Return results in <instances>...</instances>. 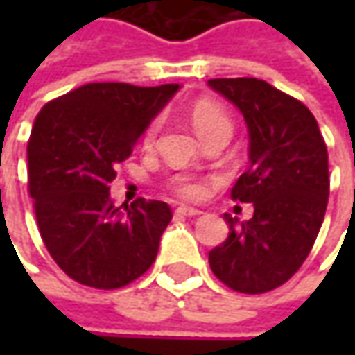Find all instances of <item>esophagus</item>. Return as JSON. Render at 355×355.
I'll return each instance as SVG.
<instances>
[{
    "mask_svg": "<svg viewBox=\"0 0 355 355\" xmlns=\"http://www.w3.org/2000/svg\"><path fill=\"white\" fill-rule=\"evenodd\" d=\"M175 211L180 213V215H185V217H196V215H201L199 209H196V207H189V205H180Z\"/></svg>",
    "mask_w": 355,
    "mask_h": 355,
    "instance_id": "34e87169",
    "label": "esophagus"
}]
</instances>
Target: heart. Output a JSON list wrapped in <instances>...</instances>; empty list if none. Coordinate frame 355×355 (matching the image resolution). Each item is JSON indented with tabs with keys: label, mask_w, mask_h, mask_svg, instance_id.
I'll list each match as a JSON object with an SVG mask.
<instances>
[{
	"label": "heart",
	"mask_w": 355,
	"mask_h": 355,
	"mask_svg": "<svg viewBox=\"0 0 355 355\" xmlns=\"http://www.w3.org/2000/svg\"><path fill=\"white\" fill-rule=\"evenodd\" d=\"M189 120H191L193 128L201 138L215 134V132H229L231 134V118H229L225 106H221L215 101H209V98H201L198 103H193V106L189 108ZM157 126H159L157 122L150 126L148 140L156 134ZM175 185L187 198H198L201 193V185L196 184V182H189V180H178Z\"/></svg>",
	"instance_id": "heart-1"
}]
</instances>
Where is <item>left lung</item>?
Listing matches in <instances>:
<instances>
[{
  "label": "left lung",
  "mask_w": 355,
  "mask_h": 355,
  "mask_svg": "<svg viewBox=\"0 0 355 355\" xmlns=\"http://www.w3.org/2000/svg\"><path fill=\"white\" fill-rule=\"evenodd\" d=\"M249 130V170L231 198L252 203L249 221L225 213L229 237L209 251L213 275L245 294L284 284L306 261L330 193L328 150L300 101L259 78H211Z\"/></svg>",
  "instance_id": "8db88e82"
}]
</instances>
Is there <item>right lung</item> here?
Masks as SVG:
<instances>
[{
  "mask_svg": "<svg viewBox=\"0 0 355 355\" xmlns=\"http://www.w3.org/2000/svg\"><path fill=\"white\" fill-rule=\"evenodd\" d=\"M180 85L90 83L47 103L27 144V182L39 233L53 261L76 282L112 291L156 261L171 221L168 203L116 207L110 182Z\"/></svg>",
  "mask_w": 355,
  "mask_h": 355,
  "instance_id": "1",
  "label": "right lung"
}]
</instances>
